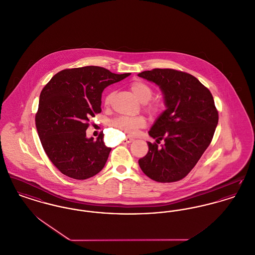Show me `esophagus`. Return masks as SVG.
Returning a JSON list of instances; mask_svg holds the SVG:
<instances>
[{"label": "esophagus", "mask_w": 255, "mask_h": 255, "mask_svg": "<svg viewBox=\"0 0 255 255\" xmlns=\"http://www.w3.org/2000/svg\"><path fill=\"white\" fill-rule=\"evenodd\" d=\"M133 140H134V138H133V137H129V136H128V137H126V138H125L124 142H125V143H130V142H132Z\"/></svg>", "instance_id": "34e87169"}]
</instances>
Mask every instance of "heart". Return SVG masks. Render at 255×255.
<instances>
[{
    "label": "heart",
    "mask_w": 255,
    "mask_h": 255,
    "mask_svg": "<svg viewBox=\"0 0 255 255\" xmlns=\"http://www.w3.org/2000/svg\"><path fill=\"white\" fill-rule=\"evenodd\" d=\"M130 90L133 94L140 101L144 103V110L150 115H156L160 112L161 105L158 102H148L153 96V90L146 83L142 81H134L130 84ZM114 96V92H109L104 98V104L109 106L112 102ZM112 125L114 128L123 132L125 135H135L137 130L143 128L146 125V120L141 117H120L113 120Z\"/></svg>",
    "instance_id": "obj_1"
}]
</instances>
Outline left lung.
Masks as SVG:
<instances>
[{"label": "left lung", "mask_w": 255, "mask_h": 255, "mask_svg": "<svg viewBox=\"0 0 255 255\" xmlns=\"http://www.w3.org/2000/svg\"><path fill=\"white\" fill-rule=\"evenodd\" d=\"M138 77L160 87L166 110L156 120L149 135L147 154L138 160L143 173L152 180L170 183L183 179L209 146L219 121L210 90L195 77L174 69L155 68Z\"/></svg>", "instance_id": "obj_1"}]
</instances>
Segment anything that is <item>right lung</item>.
Listing matches in <instances>:
<instances>
[{"instance_id":"add662e5","label":"right lung","mask_w":255,"mask_h":255,"mask_svg":"<svg viewBox=\"0 0 255 255\" xmlns=\"http://www.w3.org/2000/svg\"><path fill=\"white\" fill-rule=\"evenodd\" d=\"M130 73L115 74L100 66L64 69L40 93L35 126L48 158L60 172L85 180L102 170L111 148L103 132L88 138L90 120L101 113V96L108 86Z\"/></svg>"}]
</instances>
